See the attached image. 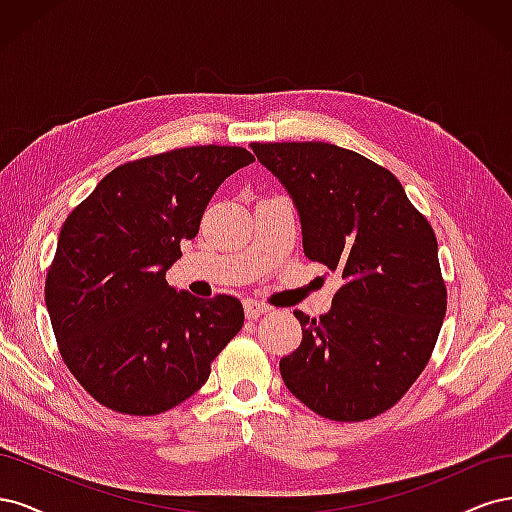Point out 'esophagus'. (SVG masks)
Here are the masks:
<instances>
[{"label":"esophagus","instance_id":"1","mask_svg":"<svg viewBox=\"0 0 512 512\" xmlns=\"http://www.w3.org/2000/svg\"><path fill=\"white\" fill-rule=\"evenodd\" d=\"M243 309H245V316L252 318V320H256V318H260L265 312H269V307H267L265 303L256 301V299H245V301H243Z\"/></svg>","mask_w":512,"mask_h":512}]
</instances>
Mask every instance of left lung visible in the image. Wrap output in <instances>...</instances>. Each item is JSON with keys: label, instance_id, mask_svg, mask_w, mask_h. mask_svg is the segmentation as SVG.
Masks as SVG:
<instances>
[{"label": "left lung", "instance_id": "left-lung-1", "mask_svg": "<svg viewBox=\"0 0 512 512\" xmlns=\"http://www.w3.org/2000/svg\"><path fill=\"white\" fill-rule=\"evenodd\" d=\"M299 209L303 252L342 275L329 314L309 318L280 361L288 391L331 421L374 418L408 393L446 314L438 241L397 177L331 143H252Z\"/></svg>", "mask_w": 512, "mask_h": 512}]
</instances>
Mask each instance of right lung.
Returning a JSON list of instances; mask_svg holds the SVG:
<instances>
[{
	"label": "right lung",
	"instance_id": "obj_1",
	"mask_svg": "<svg viewBox=\"0 0 512 512\" xmlns=\"http://www.w3.org/2000/svg\"><path fill=\"white\" fill-rule=\"evenodd\" d=\"M252 162L220 145L126 162L66 218L44 301L61 359L98 404L132 416L179 406L241 331L239 299L177 292L166 271L220 183Z\"/></svg>",
	"mask_w": 512,
	"mask_h": 512
}]
</instances>
